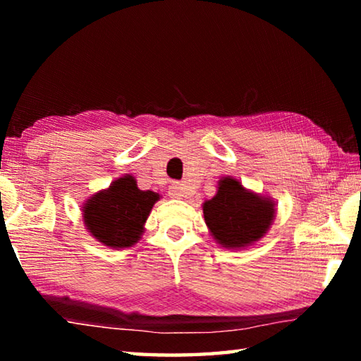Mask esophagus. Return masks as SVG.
Here are the masks:
<instances>
[{
  "label": "esophagus",
  "mask_w": 361,
  "mask_h": 361,
  "mask_svg": "<svg viewBox=\"0 0 361 361\" xmlns=\"http://www.w3.org/2000/svg\"><path fill=\"white\" fill-rule=\"evenodd\" d=\"M169 195L173 199H183L188 195V191H186V188L181 185V183H173V185L169 188Z\"/></svg>",
  "instance_id": "34e87169"
}]
</instances>
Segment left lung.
<instances>
[{
	"instance_id": "1",
	"label": "left lung",
	"mask_w": 361,
	"mask_h": 361,
	"mask_svg": "<svg viewBox=\"0 0 361 361\" xmlns=\"http://www.w3.org/2000/svg\"><path fill=\"white\" fill-rule=\"evenodd\" d=\"M272 202L243 189L234 178L219 183L218 192L204 204V218L223 247L250 245L266 234L274 218Z\"/></svg>"
}]
</instances>
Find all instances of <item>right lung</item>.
Wrapping results in <instances>:
<instances>
[{
	"label": "right lung",
	"instance_id": "right-lung-1",
	"mask_svg": "<svg viewBox=\"0 0 361 361\" xmlns=\"http://www.w3.org/2000/svg\"><path fill=\"white\" fill-rule=\"evenodd\" d=\"M159 195L140 191L133 176L116 180L84 207V221L90 234L106 247L124 248L137 243L143 224Z\"/></svg>",
	"mask_w": 361,
	"mask_h": 361
}]
</instances>
